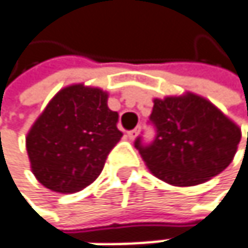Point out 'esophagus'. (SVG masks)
I'll return each instance as SVG.
<instances>
[{"mask_svg":"<svg viewBox=\"0 0 248 248\" xmlns=\"http://www.w3.org/2000/svg\"><path fill=\"white\" fill-rule=\"evenodd\" d=\"M138 133H139V129H138V127L133 129V130H129V132H127V138H129V139H135V138L138 136Z\"/></svg>","mask_w":248,"mask_h":248,"instance_id":"1","label":"esophagus"}]
</instances>
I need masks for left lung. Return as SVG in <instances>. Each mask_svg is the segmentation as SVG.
<instances>
[{"instance_id":"obj_1","label":"left lung","mask_w":248,"mask_h":248,"mask_svg":"<svg viewBox=\"0 0 248 248\" xmlns=\"http://www.w3.org/2000/svg\"><path fill=\"white\" fill-rule=\"evenodd\" d=\"M151 122L155 140L143 146L138 138L135 146L148 170L173 186H194L223 172L241 139L238 124L191 92L154 99Z\"/></svg>"}]
</instances>
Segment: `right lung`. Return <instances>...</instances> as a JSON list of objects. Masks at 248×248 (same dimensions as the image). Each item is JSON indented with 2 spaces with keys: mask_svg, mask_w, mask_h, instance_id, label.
Returning a JSON list of instances; mask_svg holds the SVG:
<instances>
[{
  "mask_svg": "<svg viewBox=\"0 0 248 248\" xmlns=\"http://www.w3.org/2000/svg\"><path fill=\"white\" fill-rule=\"evenodd\" d=\"M108 97V92L78 83L62 89L48 102L25 138L31 171L41 185L73 194L100 175L124 135Z\"/></svg>",
  "mask_w": 248,
  "mask_h": 248,
  "instance_id": "obj_1",
  "label": "right lung"
}]
</instances>
